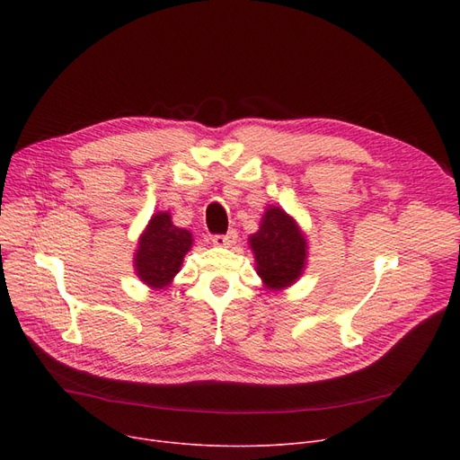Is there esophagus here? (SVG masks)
I'll list each match as a JSON object with an SVG mask.
<instances>
[{
  "instance_id": "esophagus-1",
  "label": "esophagus",
  "mask_w": 460,
  "mask_h": 460,
  "mask_svg": "<svg viewBox=\"0 0 460 460\" xmlns=\"http://www.w3.org/2000/svg\"><path fill=\"white\" fill-rule=\"evenodd\" d=\"M236 238H238L236 231H229L226 234H214L212 236V244L214 246H220V248H229V246H233L236 243Z\"/></svg>"
}]
</instances>
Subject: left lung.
<instances>
[{
	"label": "left lung",
	"instance_id": "8db88e82",
	"mask_svg": "<svg viewBox=\"0 0 460 460\" xmlns=\"http://www.w3.org/2000/svg\"><path fill=\"white\" fill-rule=\"evenodd\" d=\"M255 253L257 274L269 288L295 283L305 262V238L291 216L278 207L264 212L261 227L250 236Z\"/></svg>",
	"mask_w": 460,
	"mask_h": 460
}]
</instances>
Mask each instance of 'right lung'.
Returning a JSON list of instances; mask_svg holds the SVG:
<instances>
[{
	"instance_id": "obj_1",
	"label": "right lung",
	"mask_w": 460,
	"mask_h": 460,
	"mask_svg": "<svg viewBox=\"0 0 460 460\" xmlns=\"http://www.w3.org/2000/svg\"><path fill=\"white\" fill-rule=\"evenodd\" d=\"M191 246V233L172 224V216L158 212L139 238L136 272L141 281L164 288L179 272L182 259Z\"/></svg>"
}]
</instances>
